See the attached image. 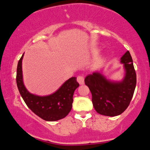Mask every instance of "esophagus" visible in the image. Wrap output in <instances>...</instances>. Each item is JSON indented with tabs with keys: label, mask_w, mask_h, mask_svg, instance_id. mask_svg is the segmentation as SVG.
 Segmentation results:
<instances>
[{
	"label": "esophagus",
	"mask_w": 150,
	"mask_h": 150,
	"mask_svg": "<svg viewBox=\"0 0 150 150\" xmlns=\"http://www.w3.org/2000/svg\"><path fill=\"white\" fill-rule=\"evenodd\" d=\"M77 81L78 82V83L80 85H83L84 82H85V80H84L83 76H78L77 77Z\"/></svg>",
	"instance_id": "esophagus-1"
}]
</instances>
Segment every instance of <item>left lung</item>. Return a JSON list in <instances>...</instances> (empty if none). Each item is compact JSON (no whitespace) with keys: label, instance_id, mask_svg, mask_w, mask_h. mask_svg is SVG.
Masks as SVG:
<instances>
[{"label":"left lung","instance_id":"left-lung-1","mask_svg":"<svg viewBox=\"0 0 150 150\" xmlns=\"http://www.w3.org/2000/svg\"><path fill=\"white\" fill-rule=\"evenodd\" d=\"M125 75L120 81L106 78L103 69L89 74L85 85L92 93V104L98 113L106 116H116L128 108L136 86V73L128 51L120 58Z\"/></svg>","mask_w":150,"mask_h":150}]
</instances>
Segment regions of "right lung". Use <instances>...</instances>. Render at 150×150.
Returning <instances> with one entry per match:
<instances>
[{
	"label": "right lung",
	"mask_w": 150,
	"mask_h": 150,
	"mask_svg": "<svg viewBox=\"0 0 150 150\" xmlns=\"http://www.w3.org/2000/svg\"><path fill=\"white\" fill-rule=\"evenodd\" d=\"M24 53L18 62L16 82L19 92L27 106L33 112L46 121H56L65 118L73 106V94L79 87L77 77H70L57 90L46 96L32 94L25 86L22 75V59Z\"/></svg>",
	"instance_id": "obj_1"
}]
</instances>
